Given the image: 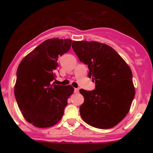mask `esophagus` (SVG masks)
Returning <instances> with one entry per match:
<instances>
[{
	"instance_id": "obj_1",
	"label": "esophagus",
	"mask_w": 153,
	"mask_h": 153,
	"mask_svg": "<svg viewBox=\"0 0 153 153\" xmlns=\"http://www.w3.org/2000/svg\"><path fill=\"white\" fill-rule=\"evenodd\" d=\"M75 93H78L79 92V88H75Z\"/></svg>"
}]
</instances>
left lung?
Returning <instances> with one entry per match:
<instances>
[{
  "mask_svg": "<svg viewBox=\"0 0 153 153\" xmlns=\"http://www.w3.org/2000/svg\"><path fill=\"white\" fill-rule=\"evenodd\" d=\"M72 47L80 61L87 65L88 77L96 89H80L84 102L80 107L82 119L99 129L115 127L129 112L135 95L132 73L112 47L98 42L73 41Z\"/></svg>",
  "mask_w": 153,
  "mask_h": 153,
  "instance_id": "obj_1",
  "label": "left lung"
}]
</instances>
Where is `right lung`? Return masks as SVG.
<instances>
[{"mask_svg":"<svg viewBox=\"0 0 153 153\" xmlns=\"http://www.w3.org/2000/svg\"><path fill=\"white\" fill-rule=\"evenodd\" d=\"M72 40L50 39L24 57L17 69L14 95L19 109L29 123L39 128L54 126L62 119L71 85L52 84L59 56L69 51Z\"/></svg>","mask_w":153,"mask_h":153,"instance_id":"add662e5","label":"right lung"}]
</instances>
